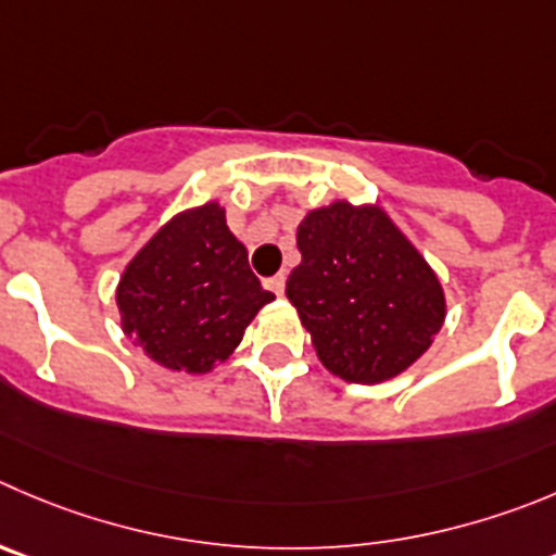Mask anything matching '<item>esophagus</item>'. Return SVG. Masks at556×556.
Here are the masks:
<instances>
[{
    "label": "esophagus",
    "instance_id": "obj_1",
    "mask_svg": "<svg viewBox=\"0 0 556 556\" xmlns=\"http://www.w3.org/2000/svg\"><path fill=\"white\" fill-rule=\"evenodd\" d=\"M264 283H267L269 292H275V294H278V298H281L283 289H287V275H273V278H267V281H264Z\"/></svg>",
    "mask_w": 556,
    "mask_h": 556
}]
</instances>
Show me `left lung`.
Segmentation results:
<instances>
[{
	"mask_svg": "<svg viewBox=\"0 0 556 556\" xmlns=\"http://www.w3.org/2000/svg\"><path fill=\"white\" fill-rule=\"evenodd\" d=\"M298 248L287 298L327 371L379 384L428 352L447 316L445 289L382 204L311 210Z\"/></svg>",
	"mask_w": 556,
	"mask_h": 556,
	"instance_id": "1",
	"label": "left lung"
}]
</instances>
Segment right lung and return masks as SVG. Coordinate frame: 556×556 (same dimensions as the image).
I'll use <instances>...</instances> for the list:
<instances>
[{
	"label": "right lung",
	"instance_id": "1",
	"mask_svg": "<svg viewBox=\"0 0 556 556\" xmlns=\"http://www.w3.org/2000/svg\"><path fill=\"white\" fill-rule=\"evenodd\" d=\"M275 294L248 267L226 226V207L204 202L172 215L116 283L119 327L166 371L210 374L240 346L245 327Z\"/></svg>",
	"mask_w": 556,
	"mask_h": 556
}]
</instances>
